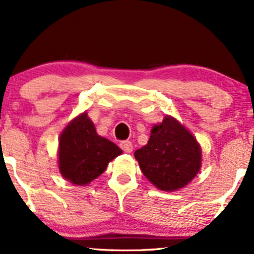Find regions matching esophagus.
Returning a JSON list of instances; mask_svg holds the SVG:
<instances>
[{
  "instance_id": "obj_1",
  "label": "esophagus",
  "mask_w": 254,
  "mask_h": 254,
  "mask_svg": "<svg viewBox=\"0 0 254 254\" xmlns=\"http://www.w3.org/2000/svg\"><path fill=\"white\" fill-rule=\"evenodd\" d=\"M120 146H121V149L124 150L125 152H130L133 150V145L129 140L121 141V143H120Z\"/></svg>"
}]
</instances>
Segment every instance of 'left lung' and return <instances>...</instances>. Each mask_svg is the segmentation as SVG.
I'll return each instance as SVG.
<instances>
[{
  "mask_svg": "<svg viewBox=\"0 0 254 254\" xmlns=\"http://www.w3.org/2000/svg\"><path fill=\"white\" fill-rule=\"evenodd\" d=\"M135 160L146 179L162 191H177L197 176L202 149L193 134L173 116L154 125L148 144L135 150Z\"/></svg>",
  "mask_w": 254,
  "mask_h": 254,
  "instance_id": "left-lung-1",
  "label": "left lung"
}]
</instances>
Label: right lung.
<instances>
[{"instance_id":"right-lung-1","label":"right lung","mask_w":254,"mask_h":254,"mask_svg":"<svg viewBox=\"0 0 254 254\" xmlns=\"http://www.w3.org/2000/svg\"><path fill=\"white\" fill-rule=\"evenodd\" d=\"M121 154L122 150L115 143L98 134L94 124L84 111L72 119L61 133L59 172L66 181L84 187L97 179L109 162Z\"/></svg>"}]
</instances>
